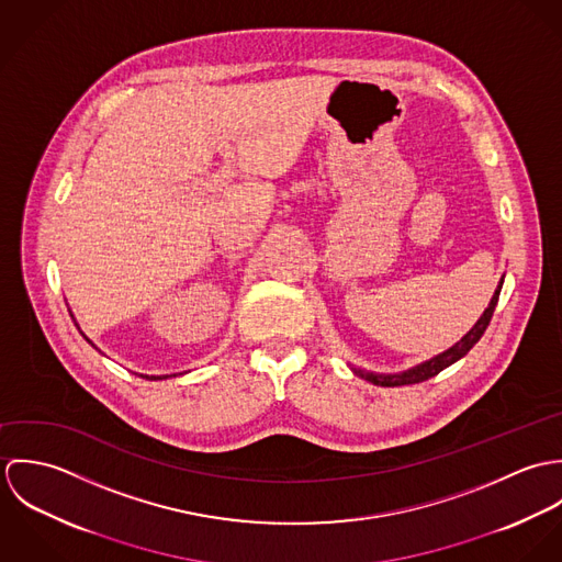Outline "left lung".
Returning <instances> with one entry per match:
<instances>
[{"mask_svg":"<svg viewBox=\"0 0 562 562\" xmlns=\"http://www.w3.org/2000/svg\"><path fill=\"white\" fill-rule=\"evenodd\" d=\"M502 283H504V277L499 279V283H497V288H495V292H493V296H491V301H488V307L482 312L479 322H476L454 346H450L448 350L439 352L437 357H432V359H428V361H422V363H417V366H413V368H408V370H404V372H394V374H379V372H370V370L355 368V366H350V370H352L357 376H361V379H366V381H370V383H374V385H379V387L415 385V383H422V381H428V379L437 376L441 370H446L448 366H452V363H457L459 359H463V357L474 348V344L481 339L482 333L486 330V326H488V322H491V316H493V312H495Z\"/></svg>","mask_w":562,"mask_h":562,"instance_id":"obj_1","label":"left lung"}]
</instances>
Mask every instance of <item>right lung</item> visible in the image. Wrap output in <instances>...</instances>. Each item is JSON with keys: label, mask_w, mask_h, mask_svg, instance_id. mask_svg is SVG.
Masks as SVG:
<instances>
[{"label": "right lung", "mask_w": 562, "mask_h": 562, "mask_svg": "<svg viewBox=\"0 0 562 562\" xmlns=\"http://www.w3.org/2000/svg\"><path fill=\"white\" fill-rule=\"evenodd\" d=\"M78 328H80V326H78ZM81 335H83V333H81ZM83 339H86L88 344H92V341H90L86 335H83ZM92 346H94V344H92ZM94 348H97V346H94ZM97 350H99V348H97ZM140 376H143V379H147V381H164V379H170V376H177V374H164V376H149V374H140Z\"/></svg>", "instance_id": "obj_1"}]
</instances>
